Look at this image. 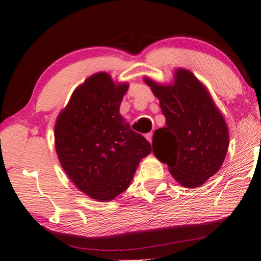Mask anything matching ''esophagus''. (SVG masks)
<instances>
[{"instance_id":"esophagus-1","label":"esophagus","mask_w":261,"mask_h":261,"mask_svg":"<svg viewBox=\"0 0 261 261\" xmlns=\"http://www.w3.org/2000/svg\"><path fill=\"white\" fill-rule=\"evenodd\" d=\"M145 137H146V139L149 141V143H152V138H153V134H152V132H149V134H147Z\"/></svg>"}]
</instances>
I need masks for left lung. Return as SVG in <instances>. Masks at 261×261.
I'll return each instance as SVG.
<instances>
[{"label":"left lung","mask_w":261,"mask_h":261,"mask_svg":"<svg viewBox=\"0 0 261 261\" xmlns=\"http://www.w3.org/2000/svg\"><path fill=\"white\" fill-rule=\"evenodd\" d=\"M144 82L160 101L167 124L154 132V155L182 187H200L218 173L226 158L229 130L223 115L188 69H176L168 85L148 77Z\"/></svg>","instance_id":"obj_1"}]
</instances>
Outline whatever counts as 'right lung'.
Returning a JSON list of instances; mask_svg holds the SVG:
<instances>
[{"label": "right lung", "instance_id": "1", "mask_svg": "<svg viewBox=\"0 0 261 261\" xmlns=\"http://www.w3.org/2000/svg\"><path fill=\"white\" fill-rule=\"evenodd\" d=\"M129 84L96 72L81 84L55 123V149L79 191L110 201L129 188L151 144L130 129L120 114Z\"/></svg>", "mask_w": 261, "mask_h": 261}]
</instances>
